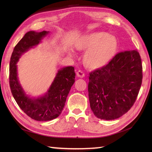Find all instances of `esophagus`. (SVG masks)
Returning <instances> with one entry per match:
<instances>
[{"mask_svg": "<svg viewBox=\"0 0 152 152\" xmlns=\"http://www.w3.org/2000/svg\"><path fill=\"white\" fill-rule=\"evenodd\" d=\"M77 76L78 77H80V78H83L85 77V75H84V73L81 71V70H79L77 72Z\"/></svg>", "mask_w": 152, "mask_h": 152, "instance_id": "esophagus-1", "label": "esophagus"}]
</instances>
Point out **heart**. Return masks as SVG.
I'll return each mask as SVG.
<instances>
[{
  "mask_svg": "<svg viewBox=\"0 0 152 152\" xmlns=\"http://www.w3.org/2000/svg\"><path fill=\"white\" fill-rule=\"evenodd\" d=\"M77 50H87L83 63L89 69H99L105 66L115 56L118 48L117 39L103 31L94 32L84 36L75 43Z\"/></svg>",
  "mask_w": 152,
  "mask_h": 152,
  "instance_id": "obj_1",
  "label": "heart"
}]
</instances>
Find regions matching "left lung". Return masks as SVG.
<instances>
[{"instance_id": "8db88e82", "label": "left lung", "mask_w": 152, "mask_h": 152, "mask_svg": "<svg viewBox=\"0 0 152 152\" xmlns=\"http://www.w3.org/2000/svg\"><path fill=\"white\" fill-rule=\"evenodd\" d=\"M142 65L136 50L116 54L105 66L89 73V99L96 117L114 120L134 104L142 83Z\"/></svg>"}]
</instances>
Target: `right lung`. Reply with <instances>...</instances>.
<instances>
[{"instance_id": "obj_1", "label": "right lung", "mask_w": 152, "mask_h": 152, "mask_svg": "<svg viewBox=\"0 0 152 152\" xmlns=\"http://www.w3.org/2000/svg\"><path fill=\"white\" fill-rule=\"evenodd\" d=\"M49 31L27 32L12 53L10 65V84L12 94L20 108L27 115L37 121H48L57 118L62 112L67 96L75 82L74 67L59 70L47 93L38 98L26 94L18 77L17 63L25 53L41 42Z\"/></svg>"}]
</instances>
